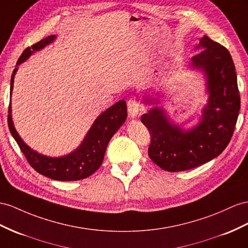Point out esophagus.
<instances>
[{"instance_id": "1", "label": "esophagus", "mask_w": 248, "mask_h": 248, "mask_svg": "<svg viewBox=\"0 0 248 248\" xmlns=\"http://www.w3.org/2000/svg\"><path fill=\"white\" fill-rule=\"evenodd\" d=\"M126 106H128V112L132 118H135L139 115V113H140V108H139V103L137 99H129L128 103H126Z\"/></svg>"}]
</instances>
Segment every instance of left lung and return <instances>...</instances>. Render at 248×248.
<instances>
[{
  "mask_svg": "<svg viewBox=\"0 0 248 248\" xmlns=\"http://www.w3.org/2000/svg\"><path fill=\"white\" fill-rule=\"evenodd\" d=\"M195 49L200 52L190 60V68L202 72L207 93L199 123L190 129L183 128L159 106L141 116L151 134L149 156L168 172L194 169L218 157L231 141L239 115L236 68L228 50L206 35ZM157 96H147L144 104H159V94Z\"/></svg>",
  "mask_w": 248,
  "mask_h": 248,
  "instance_id": "1",
  "label": "left lung"
}]
</instances>
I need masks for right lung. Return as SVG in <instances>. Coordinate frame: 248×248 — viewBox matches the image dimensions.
<instances>
[{
  "label": "right lung",
  "instance_id": "1",
  "mask_svg": "<svg viewBox=\"0 0 248 248\" xmlns=\"http://www.w3.org/2000/svg\"><path fill=\"white\" fill-rule=\"evenodd\" d=\"M55 39L56 35H49L46 39L25 49L16 62V66L27 61L35 51H39L49 44L53 43ZM16 71L17 68L14 70V73L11 75L10 96L14 90ZM126 116H128L126 104L122 99L108 108L94 120L91 128L84 137V140L78 148L71 153L61 157H50L40 154L24 142L12 122L11 103L8 109V126L11 135L16 139L27 161L37 173L53 180L76 181L87 178L99 169L104 160L108 143L123 124H124Z\"/></svg>",
  "mask_w": 248,
  "mask_h": 248
}]
</instances>
